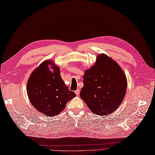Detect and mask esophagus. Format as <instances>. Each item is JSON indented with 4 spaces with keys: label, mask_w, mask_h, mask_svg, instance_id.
<instances>
[{
    "label": "esophagus",
    "mask_w": 155,
    "mask_h": 155,
    "mask_svg": "<svg viewBox=\"0 0 155 155\" xmlns=\"http://www.w3.org/2000/svg\"><path fill=\"white\" fill-rule=\"evenodd\" d=\"M75 93L77 95H79V94H80V89H79V88H78V89L75 91Z\"/></svg>",
    "instance_id": "1"
}]
</instances>
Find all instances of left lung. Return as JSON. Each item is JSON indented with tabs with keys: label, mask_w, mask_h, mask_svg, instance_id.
<instances>
[{
	"label": "left lung",
	"mask_w": 155,
	"mask_h": 155,
	"mask_svg": "<svg viewBox=\"0 0 155 155\" xmlns=\"http://www.w3.org/2000/svg\"><path fill=\"white\" fill-rule=\"evenodd\" d=\"M83 84L80 97L97 115H108L116 110L127 87L121 68L105 54L98 55L96 64L85 71Z\"/></svg>",
	"instance_id": "left-lung-1"
}]
</instances>
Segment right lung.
Here are the masks:
<instances>
[{"instance_id": "1", "label": "right lung", "mask_w": 155, "mask_h": 155, "mask_svg": "<svg viewBox=\"0 0 155 155\" xmlns=\"http://www.w3.org/2000/svg\"><path fill=\"white\" fill-rule=\"evenodd\" d=\"M48 64L52 66V72ZM59 70L52 61H45L31 74L27 83V94L31 104L39 113L47 116L58 114L67 102L76 97L65 85Z\"/></svg>"}]
</instances>
